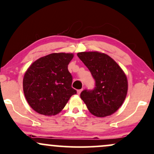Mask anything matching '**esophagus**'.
Returning <instances> with one entry per match:
<instances>
[{"mask_svg":"<svg viewBox=\"0 0 154 154\" xmlns=\"http://www.w3.org/2000/svg\"><path fill=\"white\" fill-rule=\"evenodd\" d=\"M82 90H83V89H80V90H77V94H78V95H79V94H80V93H81V92H82Z\"/></svg>","mask_w":154,"mask_h":154,"instance_id":"obj_1","label":"esophagus"}]
</instances>
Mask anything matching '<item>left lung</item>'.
<instances>
[{
    "instance_id": "obj_1",
    "label": "left lung",
    "mask_w": 154,
    "mask_h": 154,
    "mask_svg": "<svg viewBox=\"0 0 154 154\" xmlns=\"http://www.w3.org/2000/svg\"><path fill=\"white\" fill-rule=\"evenodd\" d=\"M95 79L93 90H84L80 97L93 115L104 117L116 112L122 105L128 93V79L117 63L105 54H77Z\"/></svg>"
}]
</instances>
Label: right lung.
Returning <instances> with one entry per match:
<instances>
[{
  "instance_id": "add662e5",
  "label": "right lung",
  "mask_w": 154,
  "mask_h": 154,
  "mask_svg": "<svg viewBox=\"0 0 154 154\" xmlns=\"http://www.w3.org/2000/svg\"><path fill=\"white\" fill-rule=\"evenodd\" d=\"M72 54H51L35 61L23 79L26 101L40 114L56 115L64 108L77 91L72 88V76L68 65Z\"/></svg>"
}]
</instances>
